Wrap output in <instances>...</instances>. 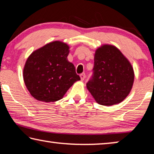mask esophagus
Listing matches in <instances>:
<instances>
[{
  "label": "esophagus",
  "instance_id": "obj_1",
  "mask_svg": "<svg viewBox=\"0 0 154 154\" xmlns=\"http://www.w3.org/2000/svg\"><path fill=\"white\" fill-rule=\"evenodd\" d=\"M80 77H81V80H82V81H83V80L85 79V74L84 73V72L80 75Z\"/></svg>",
  "mask_w": 154,
  "mask_h": 154
}]
</instances>
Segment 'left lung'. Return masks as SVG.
Returning a JSON list of instances; mask_svg holds the SVG:
<instances>
[{"label": "left lung", "mask_w": 154, "mask_h": 154, "mask_svg": "<svg viewBox=\"0 0 154 154\" xmlns=\"http://www.w3.org/2000/svg\"><path fill=\"white\" fill-rule=\"evenodd\" d=\"M134 79L131 63L116 46L104 44L95 51L93 76L86 87L96 102L111 106L129 94Z\"/></svg>", "instance_id": "obj_1"}]
</instances>
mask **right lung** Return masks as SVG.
<instances>
[{
  "instance_id": "right-lung-1",
  "label": "right lung",
  "mask_w": 154,
  "mask_h": 154,
  "mask_svg": "<svg viewBox=\"0 0 154 154\" xmlns=\"http://www.w3.org/2000/svg\"><path fill=\"white\" fill-rule=\"evenodd\" d=\"M70 47L55 41L34 51L23 69L26 87L33 98L45 103L63 98L68 90L80 80L74 64L67 59Z\"/></svg>"
}]
</instances>
